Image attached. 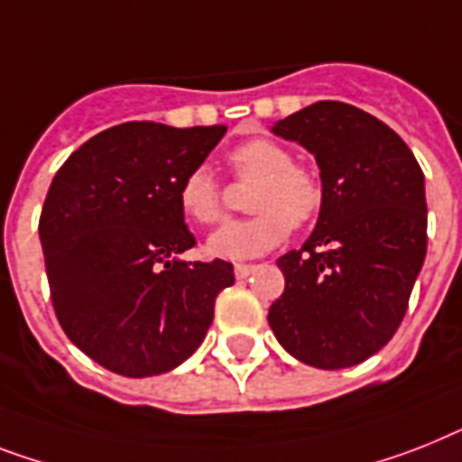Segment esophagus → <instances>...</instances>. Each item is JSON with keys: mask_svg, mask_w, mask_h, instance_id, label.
I'll use <instances>...</instances> for the list:
<instances>
[{"mask_svg": "<svg viewBox=\"0 0 462 462\" xmlns=\"http://www.w3.org/2000/svg\"><path fill=\"white\" fill-rule=\"evenodd\" d=\"M251 273H254V265H249V263H237V265H235V275H237L239 280H244V277H249Z\"/></svg>", "mask_w": 462, "mask_h": 462, "instance_id": "esophagus-1", "label": "esophagus"}]
</instances>
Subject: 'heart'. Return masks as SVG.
<instances>
[{
    "mask_svg": "<svg viewBox=\"0 0 462 462\" xmlns=\"http://www.w3.org/2000/svg\"><path fill=\"white\" fill-rule=\"evenodd\" d=\"M227 161L239 178L258 182L249 199V211L256 216L213 232L206 242L208 256L225 261L263 256L290 237L291 227H303L320 211V182L306 168L294 166V156L282 144L258 137L235 146ZM178 201L194 223L213 225L223 220V192L206 166L192 168L182 178Z\"/></svg>",
    "mask_w": 462,
    "mask_h": 462,
    "instance_id": "b5f03b06",
    "label": "heart"
}]
</instances>
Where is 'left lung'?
Wrapping results in <instances>:
<instances>
[{
	"instance_id": "obj_1",
	"label": "left lung",
	"mask_w": 462,
	"mask_h": 462,
	"mask_svg": "<svg viewBox=\"0 0 462 462\" xmlns=\"http://www.w3.org/2000/svg\"><path fill=\"white\" fill-rule=\"evenodd\" d=\"M273 133L316 156L322 204L306 244L277 258L270 328L306 365H358L399 329L425 263V175L392 127L344 101L310 104Z\"/></svg>"
}]
</instances>
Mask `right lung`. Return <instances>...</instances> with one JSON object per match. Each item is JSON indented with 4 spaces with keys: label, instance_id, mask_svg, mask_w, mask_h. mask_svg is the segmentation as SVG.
<instances>
[{
    "label": "right lung",
    "instance_id": "right-lung-1",
    "mask_svg": "<svg viewBox=\"0 0 462 462\" xmlns=\"http://www.w3.org/2000/svg\"><path fill=\"white\" fill-rule=\"evenodd\" d=\"M225 125L108 127L73 152L40 216L49 291L63 332L125 377L168 373L204 341L232 263H187L197 239L180 182L223 140Z\"/></svg>",
    "mask_w": 462,
    "mask_h": 462
}]
</instances>
